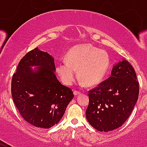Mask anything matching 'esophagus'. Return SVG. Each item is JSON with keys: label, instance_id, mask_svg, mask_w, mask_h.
I'll return each instance as SVG.
<instances>
[{"label": "esophagus", "instance_id": "esophagus-1", "mask_svg": "<svg viewBox=\"0 0 147 147\" xmlns=\"http://www.w3.org/2000/svg\"><path fill=\"white\" fill-rule=\"evenodd\" d=\"M80 94V92L78 91V90H75V91H74V94H75V95H78V94Z\"/></svg>", "mask_w": 147, "mask_h": 147}]
</instances>
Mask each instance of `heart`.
<instances>
[{
  "label": "heart",
  "instance_id": "heart-1",
  "mask_svg": "<svg viewBox=\"0 0 147 147\" xmlns=\"http://www.w3.org/2000/svg\"><path fill=\"white\" fill-rule=\"evenodd\" d=\"M109 65V55L105 50L90 45L75 47L57 65V72L65 84L70 85L77 78V72L86 85L97 84L103 79Z\"/></svg>",
  "mask_w": 147,
  "mask_h": 147
}]
</instances>
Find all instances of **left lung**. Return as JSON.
<instances>
[{
  "mask_svg": "<svg viewBox=\"0 0 147 147\" xmlns=\"http://www.w3.org/2000/svg\"><path fill=\"white\" fill-rule=\"evenodd\" d=\"M139 92L134 67L127 60L119 62L112 69L111 77L88 92L87 121L100 131L119 128L131 115Z\"/></svg>",
  "mask_w": 147,
  "mask_h": 147,
  "instance_id": "left-lung-1",
  "label": "left lung"
}]
</instances>
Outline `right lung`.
Returning a JSON list of instances; mask_svg holds the SVG:
<instances>
[{
	"label": "right lung",
	"instance_id": "obj_1",
	"mask_svg": "<svg viewBox=\"0 0 147 147\" xmlns=\"http://www.w3.org/2000/svg\"><path fill=\"white\" fill-rule=\"evenodd\" d=\"M30 66H38L37 71ZM54 58L33 49L20 60L11 80L13 100L20 115L35 127L48 129L63 117L74 97L70 88L56 78Z\"/></svg>",
	"mask_w": 147,
	"mask_h": 147
}]
</instances>
